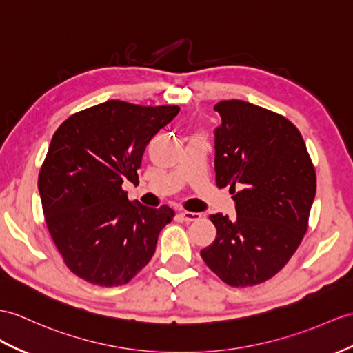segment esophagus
Returning <instances> with one entry per match:
<instances>
[{
	"instance_id": "esophagus-1",
	"label": "esophagus",
	"mask_w": 353,
	"mask_h": 353,
	"mask_svg": "<svg viewBox=\"0 0 353 353\" xmlns=\"http://www.w3.org/2000/svg\"><path fill=\"white\" fill-rule=\"evenodd\" d=\"M179 212L178 216H176V219L178 220H192L194 216H196V212L194 211H192V210H188L187 206H185V202H183L181 205H179Z\"/></svg>"
}]
</instances>
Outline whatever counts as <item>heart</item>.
<instances>
[{"label":"heart","mask_w":353,"mask_h":353,"mask_svg":"<svg viewBox=\"0 0 353 353\" xmlns=\"http://www.w3.org/2000/svg\"><path fill=\"white\" fill-rule=\"evenodd\" d=\"M190 145H192V147H194V148H203L205 147V142H203L202 137H194V139H192Z\"/></svg>","instance_id":"heart-1"}]
</instances>
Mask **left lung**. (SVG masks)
Returning <instances> with one entry per match:
<instances>
[{
  "instance_id": "left-lung-1",
  "label": "left lung",
  "mask_w": 353,
  "mask_h": 353,
  "mask_svg": "<svg viewBox=\"0 0 353 353\" xmlns=\"http://www.w3.org/2000/svg\"><path fill=\"white\" fill-rule=\"evenodd\" d=\"M178 106L109 100L58 127L39 174L43 214L64 263L99 286L130 281L156 252L174 219L168 205L132 201L123 178L137 184L142 156Z\"/></svg>"
}]
</instances>
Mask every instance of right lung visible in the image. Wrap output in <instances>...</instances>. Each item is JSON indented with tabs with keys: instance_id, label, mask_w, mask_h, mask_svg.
Masks as SVG:
<instances>
[{
	"instance_id": "obj_1",
	"label": "right lung",
	"mask_w": 353,
	"mask_h": 353,
	"mask_svg": "<svg viewBox=\"0 0 353 353\" xmlns=\"http://www.w3.org/2000/svg\"><path fill=\"white\" fill-rule=\"evenodd\" d=\"M216 183L230 185L235 216L212 214V244L201 250L229 286L259 285L285 266L308 228L316 172L303 136L289 119L243 100L214 106Z\"/></svg>"
}]
</instances>
